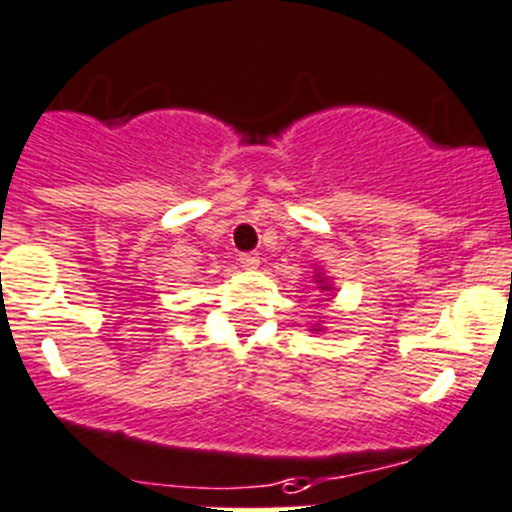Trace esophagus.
<instances>
[{"label": "esophagus", "mask_w": 512, "mask_h": 512, "mask_svg": "<svg viewBox=\"0 0 512 512\" xmlns=\"http://www.w3.org/2000/svg\"><path fill=\"white\" fill-rule=\"evenodd\" d=\"M240 265L245 267V270H255V267L260 265V255H257V252H242Z\"/></svg>", "instance_id": "34e87169"}]
</instances>
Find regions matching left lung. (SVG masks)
Instances as JSON below:
<instances>
[{
  "mask_svg": "<svg viewBox=\"0 0 512 512\" xmlns=\"http://www.w3.org/2000/svg\"><path fill=\"white\" fill-rule=\"evenodd\" d=\"M323 290H326V288H323Z\"/></svg>",
  "mask_w": 512,
  "mask_h": 512,
  "instance_id": "8db88e82",
  "label": "left lung"
}]
</instances>
